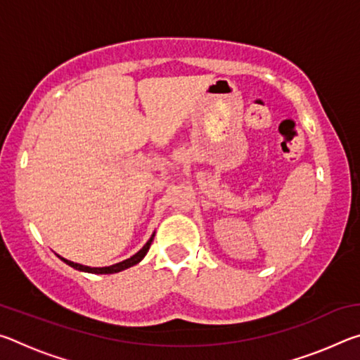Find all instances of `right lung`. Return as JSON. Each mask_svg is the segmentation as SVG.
Segmentation results:
<instances>
[{
	"label": "right lung",
	"instance_id": "1",
	"mask_svg": "<svg viewBox=\"0 0 360 360\" xmlns=\"http://www.w3.org/2000/svg\"><path fill=\"white\" fill-rule=\"evenodd\" d=\"M152 240H154V235L150 236L149 241L146 243V245L143 246V249H139V251H138L135 255H131L130 259H127V260H124V262H119V264H114V265H111V266L92 268V266H85V265H81V264H75V262L66 260V259H63V257H60V255H58V257L62 259V260L65 262V264H68L70 266L76 268V270L87 271V273H96V275H111V273H119V271H122V270H125V268H130V266H133V265H136L138 262H141L144 255L148 254V251H149Z\"/></svg>",
	"mask_w": 360,
	"mask_h": 360
}]
</instances>
